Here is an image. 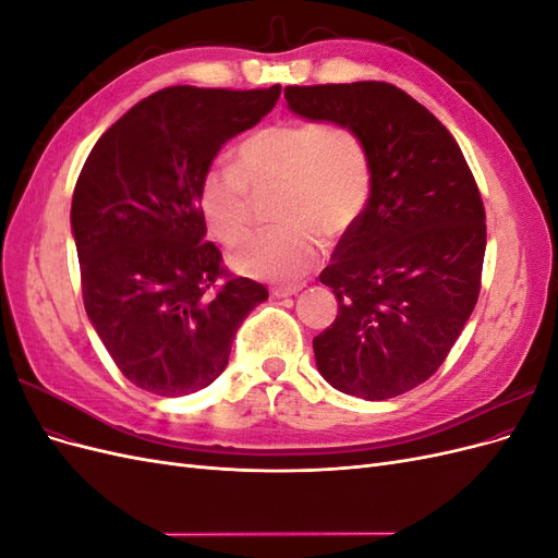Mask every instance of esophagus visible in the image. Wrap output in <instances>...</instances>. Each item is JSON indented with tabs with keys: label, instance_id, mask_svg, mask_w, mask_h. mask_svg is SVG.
Returning a JSON list of instances; mask_svg holds the SVG:
<instances>
[{
	"label": "esophagus",
	"instance_id": "esophagus-1",
	"mask_svg": "<svg viewBox=\"0 0 558 558\" xmlns=\"http://www.w3.org/2000/svg\"><path fill=\"white\" fill-rule=\"evenodd\" d=\"M302 291L300 283H291V286H275L272 289V295L275 298H291V295H298Z\"/></svg>",
	"mask_w": 558,
	"mask_h": 558
}]
</instances>
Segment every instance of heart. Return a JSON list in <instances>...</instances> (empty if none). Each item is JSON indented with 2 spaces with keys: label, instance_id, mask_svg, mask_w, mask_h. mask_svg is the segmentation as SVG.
<instances>
[{
  "label": "heart",
  "instance_id": "heart-1",
  "mask_svg": "<svg viewBox=\"0 0 558 558\" xmlns=\"http://www.w3.org/2000/svg\"><path fill=\"white\" fill-rule=\"evenodd\" d=\"M272 182L280 223L238 242L230 263L248 277L291 281L318 258L314 227L335 238L359 218L369 191L365 146L349 128L316 121H281L248 134L234 148L232 167L214 165L202 179V209L218 240H239L247 189Z\"/></svg>",
  "mask_w": 558,
  "mask_h": 558
}]
</instances>
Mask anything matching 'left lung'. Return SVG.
Wrapping results in <instances>:
<instances>
[{
    "instance_id": "left-lung-1",
    "label": "left lung",
    "mask_w": 558,
    "mask_h": 558,
    "mask_svg": "<svg viewBox=\"0 0 558 558\" xmlns=\"http://www.w3.org/2000/svg\"><path fill=\"white\" fill-rule=\"evenodd\" d=\"M289 109L344 125L365 146L369 197L320 283L337 316L314 337L320 377L363 400L396 398L440 367L477 305L484 205L459 144L381 81L289 86Z\"/></svg>"
}]
</instances>
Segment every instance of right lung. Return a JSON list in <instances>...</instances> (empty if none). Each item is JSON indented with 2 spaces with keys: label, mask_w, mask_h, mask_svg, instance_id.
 Here are the masks:
<instances>
[{
  "label": "right lung",
  "mask_w": 558,
  "mask_h": 558,
  "mask_svg": "<svg viewBox=\"0 0 558 558\" xmlns=\"http://www.w3.org/2000/svg\"><path fill=\"white\" fill-rule=\"evenodd\" d=\"M281 86H174L134 105L78 174L72 234L83 305L118 369L165 398L209 386L234 332L267 300L246 277L218 283L199 189L218 150L272 111Z\"/></svg>",
  "instance_id": "obj_1"
}]
</instances>
